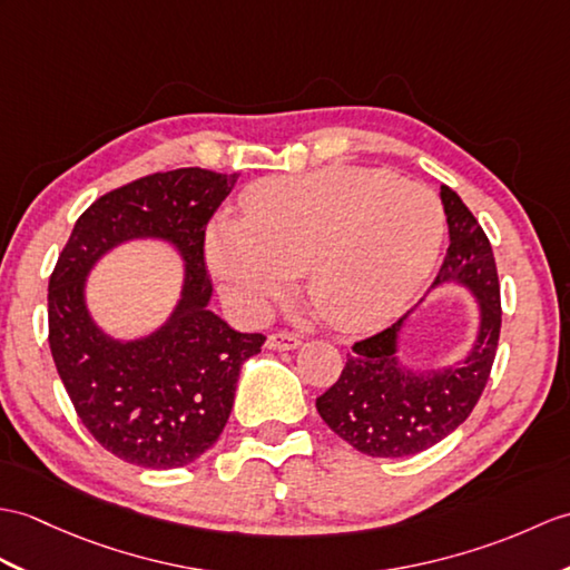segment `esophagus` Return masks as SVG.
<instances>
[{
    "label": "esophagus",
    "instance_id": "obj_1",
    "mask_svg": "<svg viewBox=\"0 0 570 570\" xmlns=\"http://www.w3.org/2000/svg\"><path fill=\"white\" fill-rule=\"evenodd\" d=\"M301 345L298 335L294 333H272L267 337V350H279V352H286V350H296Z\"/></svg>",
    "mask_w": 570,
    "mask_h": 570
}]
</instances>
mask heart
<instances>
[{
    "label": "heart",
    "mask_w": 570,
    "mask_h": 570,
    "mask_svg": "<svg viewBox=\"0 0 570 570\" xmlns=\"http://www.w3.org/2000/svg\"><path fill=\"white\" fill-rule=\"evenodd\" d=\"M247 218L218 216L206 262L223 294L262 315L308 272V298L325 323L374 330L417 294L442 237L440 206L413 181L372 167H327L255 181Z\"/></svg>",
    "instance_id": "1"
}]
</instances>
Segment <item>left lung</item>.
Masks as SVG:
<instances>
[{
  "instance_id": "obj_1",
  "label": "left lung",
  "mask_w": 570,
  "mask_h": 570,
  "mask_svg": "<svg viewBox=\"0 0 570 570\" xmlns=\"http://www.w3.org/2000/svg\"><path fill=\"white\" fill-rule=\"evenodd\" d=\"M440 196L449 247L432 288L466 286L479 301V333L464 360L425 372H413L399 360V337L407 315L354 342L340 379L315 401V407L330 430L366 456H413L442 442L471 415L491 376L502 323L495 257L459 194L442 187Z\"/></svg>"
}]
</instances>
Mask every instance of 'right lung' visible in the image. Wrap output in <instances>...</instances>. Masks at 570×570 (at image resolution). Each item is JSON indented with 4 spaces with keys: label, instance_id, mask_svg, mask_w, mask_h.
I'll use <instances>...</instances> for the list:
<instances>
[{
    "label": "right lung",
    "instance_id": "1",
    "mask_svg": "<svg viewBox=\"0 0 570 570\" xmlns=\"http://www.w3.org/2000/svg\"><path fill=\"white\" fill-rule=\"evenodd\" d=\"M202 167L155 171L97 198L77 218L48 284V342L82 425L114 456L179 469L216 444L230 417L240 366L264 335L237 333L208 311L204 237L237 181ZM155 236L185 259L180 303L138 341H114L90 321L86 274L114 246Z\"/></svg>",
    "mask_w": 570,
    "mask_h": 570
}]
</instances>
